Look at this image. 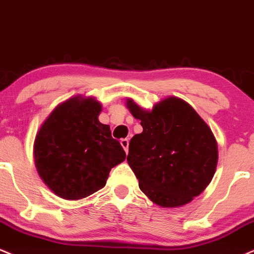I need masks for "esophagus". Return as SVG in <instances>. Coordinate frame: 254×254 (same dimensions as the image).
Masks as SVG:
<instances>
[{
  "label": "esophagus",
  "instance_id": "34e87169",
  "mask_svg": "<svg viewBox=\"0 0 254 254\" xmlns=\"http://www.w3.org/2000/svg\"><path fill=\"white\" fill-rule=\"evenodd\" d=\"M120 144H121V146L122 147H124V150H125V152H128V146H129V141H128V139H121L120 140Z\"/></svg>",
  "mask_w": 254,
  "mask_h": 254
}]
</instances>
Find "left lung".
I'll return each instance as SVG.
<instances>
[{
  "mask_svg": "<svg viewBox=\"0 0 254 254\" xmlns=\"http://www.w3.org/2000/svg\"><path fill=\"white\" fill-rule=\"evenodd\" d=\"M142 132L129 142L127 162L139 188L163 208L183 207L209 186L216 171L217 142L210 127L182 98L170 96L151 110L127 100Z\"/></svg>",
  "mask_w": 254,
  "mask_h": 254,
  "instance_id": "8db88e82",
  "label": "left lung"
}]
</instances>
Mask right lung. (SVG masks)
<instances>
[{"mask_svg":"<svg viewBox=\"0 0 254 254\" xmlns=\"http://www.w3.org/2000/svg\"><path fill=\"white\" fill-rule=\"evenodd\" d=\"M102 106L82 95L59 103L43 122L33 145L44 183L59 197L77 201L106 186L109 172L126 159L108 125L98 121Z\"/></svg>","mask_w":254,"mask_h":254,"instance_id":"add662e5","label":"right lung"}]
</instances>
